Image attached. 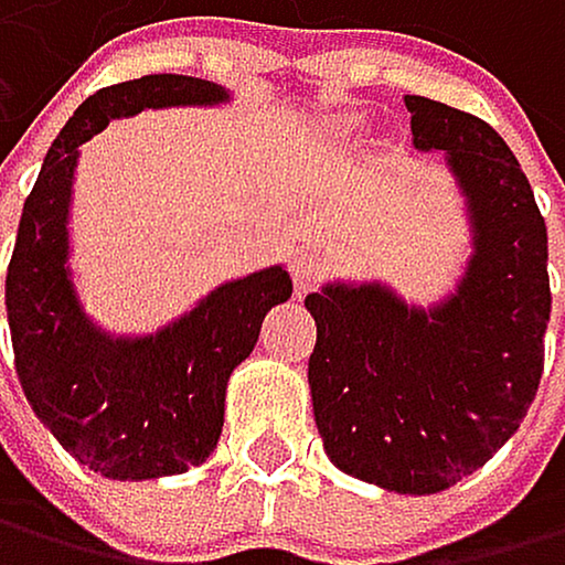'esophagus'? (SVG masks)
<instances>
[{
	"mask_svg": "<svg viewBox=\"0 0 565 565\" xmlns=\"http://www.w3.org/2000/svg\"><path fill=\"white\" fill-rule=\"evenodd\" d=\"M322 270H326V256L316 246L295 249V256H291V280H295V291L298 295L309 291L316 280L322 277Z\"/></svg>",
	"mask_w": 565,
	"mask_h": 565,
	"instance_id": "esophagus-1",
	"label": "esophagus"
}]
</instances>
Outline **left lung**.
<instances>
[{"label": "left lung", "mask_w": 565, "mask_h": 565, "mask_svg": "<svg viewBox=\"0 0 565 565\" xmlns=\"http://www.w3.org/2000/svg\"><path fill=\"white\" fill-rule=\"evenodd\" d=\"M413 149L445 152L466 198L472 256L434 309L375 280L306 298L309 385L330 461L396 493H441L503 448L545 361L548 235L507 141L466 110L406 96Z\"/></svg>", "instance_id": "obj_1"}]
</instances>
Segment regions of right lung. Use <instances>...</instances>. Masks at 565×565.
I'll return each mask as SVG.
<instances>
[{"label":"right lung","instance_id":"1","mask_svg":"<svg viewBox=\"0 0 565 565\" xmlns=\"http://www.w3.org/2000/svg\"><path fill=\"white\" fill-rule=\"evenodd\" d=\"M225 99L228 89L194 75H141L93 93L54 138L20 214L6 274L17 375L38 420L107 479L180 476L214 451L232 371L256 347L264 316L291 298V277L285 267H267L225 280L149 337L99 330L68 267L78 145L117 117Z\"/></svg>","mask_w":565,"mask_h":565}]
</instances>
